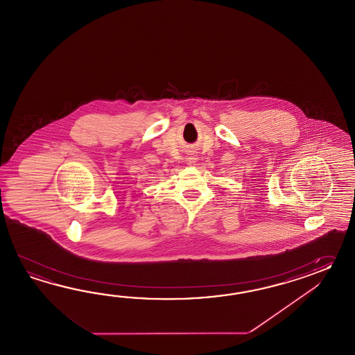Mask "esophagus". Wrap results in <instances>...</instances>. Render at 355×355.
Here are the masks:
<instances>
[{
	"label": "esophagus",
	"mask_w": 355,
	"mask_h": 355,
	"mask_svg": "<svg viewBox=\"0 0 355 355\" xmlns=\"http://www.w3.org/2000/svg\"><path fill=\"white\" fill-rule=\"evenodd\" d=\"M196 159H196V155H193V153H189L187 156V162L189 165H196Z\"/></svg>",
	"instance_id": "esophagus-1"
}]
</instances>
